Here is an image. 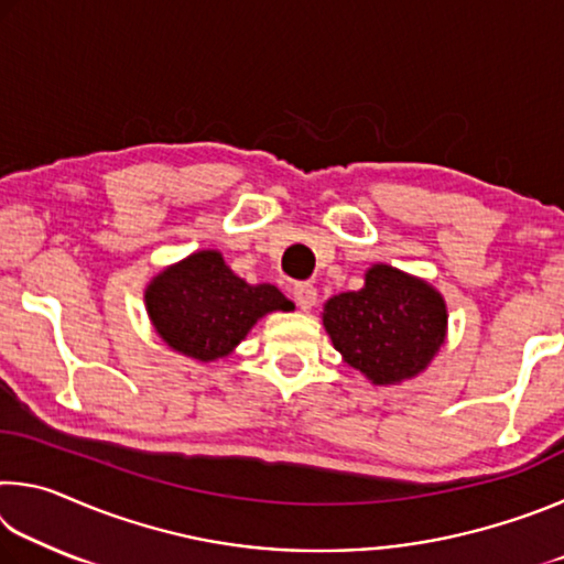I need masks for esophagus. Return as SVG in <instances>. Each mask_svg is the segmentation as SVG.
Listing matches in <instances>:
<instances>
[{"label":"esophagus","mask_w":564,"mask_h":564,"mask_svg":"<svg viewBox=\"0 0 564 564\" xmlns=\"http://www.w3.org/2000/svg\"><path fill=\"white\" fill-rule=\"evenodd\" d=\"M293 299L299 303L301 311H311L318 301V291L311 283H295L293 285Z\"/></svg>","instance_id":"1"}]
</instances>
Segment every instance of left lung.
Returning <instances> with one entry per match:
<instances>
[{"mask_svg": "<svg viewBox=\"0 0 564 564\" xmlns=\"http://www.w3.org/2000/svg\"><path fill=\"white\" fill-rule=\"evenodd\" d=\"M321 316L333 348L373 386L417 378L447 338L443 293L388 263L370 265L362 289L333 295Z\"/></svg>", "mask_w": 564, "mask_h": 564, "instance_id": "8db88e82", "label": "left lung"}]
</instances>
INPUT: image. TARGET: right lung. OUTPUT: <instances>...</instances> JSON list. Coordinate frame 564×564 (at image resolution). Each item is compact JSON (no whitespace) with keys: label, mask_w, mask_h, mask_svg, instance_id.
<instances>
[{"label":"right lung","mask_w":564,"mask_h":564,"mask_svg":"<svg viewBox=\"0 0 564 564\" xmlns=\"http://www.w3.org/2000/svg\"><path fill=\"white\" fill-rule=\"evenodd\" d=\"M144 303L156 336L198 362L231 356L263 316L293 311L275 285L238 279L216 248L161 269L147 283Z\"/></svg>","instance_id":"add662e5"}]
</instances>
